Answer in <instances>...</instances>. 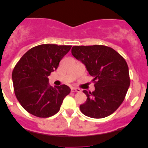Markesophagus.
Masks as SVG:
<instances>
[{
  "label": "esophagus",
  "mask_w": 148,
  "mask_h": 148,
  "mask_svg": "<svg viewBox=\"0 0 148 148\" xmlns=\"http://www.w3.org/2000/svg\"><path fill=\"white\" fill-rule=\"evenodd\" d=\"M72 92H81V90L77 87H72L71 88Z\"/></svg>",
  "instance_id": "obj_1"
}]
</instances>
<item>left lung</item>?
Masks as SVG:
<instances>
[{"mask_svg":"<svg viewBox=\"0 0 148 148\" xmlns=\"http://www.w3.org/2000/svg\"><path fill=\"white\" fill-rule=\"evenodd\" d=\"M71 53L85 65L95 84L93 92L83 90L87 101L80 105L82 113L94 119L114 113L130 87L129 69L125 58L113 48L104 45L74 46Z\"/></svg>","mask_w":148,"mask_h":148,"instance_id":"1","label":"left lung"}]
</instances>
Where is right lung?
Listing matches in <instances>:
<instances>
[{"instance_id":"right-lung-1","label":"right lung","mask_w":148,"mask_h":148,"mask_svg":"<svg viewBox=\"0 0 148 148\" xmlns=\"http://www.w3.org/2000/svg\"><path fill=\"white\" fill-rule=\"evenodd\" d=\"M72 46L41 44L31 48L12 71L14 91L19 103L30 114L47 118L59 111L63 100L70 92L65 84L51 87L48 76L58 68Z\"/></svg>"}]
</instances>
